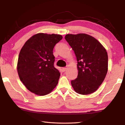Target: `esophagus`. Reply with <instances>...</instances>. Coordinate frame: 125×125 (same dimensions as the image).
Wrapping results in <instances>:
<instances>
[{"label":"esophagus","instance_id":"1","mask_svg":"<svg viewBox=\"0 0 125 125\" xmlns=\"http://www.w3.org/2000/svg\"><path fill=\"white\" fill-rule=\"evenodd\" d=\"M67 68H62V70H63V72H64V71H65L66 70H67Z\"/></svg>","mask_w":125,"mask_h":125}]
</instances>
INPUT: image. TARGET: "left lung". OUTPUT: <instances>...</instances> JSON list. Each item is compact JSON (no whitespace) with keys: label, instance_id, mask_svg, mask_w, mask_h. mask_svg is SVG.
Returning a JSON list of instances; mask_svg holds the SVG:
<instances>
[{"label":"left lung","instance_id":"obj_1","mask_svg":"<svg viewBox=\"0 0 125 125\" xmlns=\"http://www.w3.org/2000/svg\"><path fill=\"white\" fill-rule=\"evenodd\" d=\"M77 61V78L71 85L77 94L95 92L102 84L108 70V55L103 45L86 34H67L65 36Z\"/></svg>","mask_w":125,"mask_h":125}]
</instances>
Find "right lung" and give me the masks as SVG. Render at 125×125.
<instances>
[{
	"mask_svg": "<svg viewBox=\"0 0 125 125\" xmlns=\"http://www.w3.org/2000/svg\"><path fill=\"white\" fill-rule=\"evenodd\" d=\"M62 38L60 34L38 33L21 49L17 63L18 75L26 88L34 94H48L57 85L60 73L54 66L53 49Z\"/></svg>",
	"mask_w": 125,
	"mask_h": 125,
	"instance_id": "right-lung-1",
	"label": "right lung"
}]
</instances>
